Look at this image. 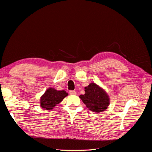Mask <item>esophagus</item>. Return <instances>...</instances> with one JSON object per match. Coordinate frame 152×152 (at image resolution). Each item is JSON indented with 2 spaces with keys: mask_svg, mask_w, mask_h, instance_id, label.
I'll list each match as a JSON object with an SVG mask.
<instances>
[{
  "mask_svg": "<svg viewBox=\"0 0 152 152\" xmlns=\"http://www.w3.org/2000/svg\"><path fill=\"white\" fill-rule=\"evenodd\" d=\"M69 93H70V94L71 95H75L77 94L75 91H69Z\"/></svg>",
  "mask_w": 152,
  "mask_h": 152,
  "instance_id": "34e87169",
  "label": "esophagus"
}]
</instances>
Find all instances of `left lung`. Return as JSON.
Listing matches in <instances>:
<instances>
[{"instance_id": "left-lung-1", "label": "left lung", "mask_w": 152, "mask_h": 152, "mask_svg": "<svg viewBox=\"0 0 152 152\" xmlns=\"http://www.w3.org/2000/svg\"><path fill=\"white\" fill-rule=\"evenodd\" d=\"M86 93L79 97L91 111L99 113L107 109L110 99L107 93L94 83L85 87Z\"/></svg>"}]
</instances>
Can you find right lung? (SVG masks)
I'll list each match as a JSON object with an SVG mask.
<instances>
[{"label": "right lung", "instance_id": "add662e5", "mask_svg": "<svg viewBox=\"0 0 152 152\" xmlns=\"http://www.w3.org/2000/svg\"><path fill=\"white\" fill-rule=\"evenodd\" d=\"M68 95L65 91H57L53 88L48 89L40 98L41 107L45 110H52Z\"/></svg>", "mask_w": 152, "mask_h": 152}]
</instances>
